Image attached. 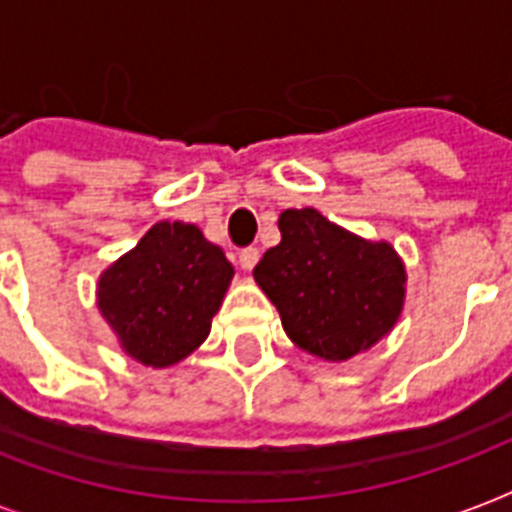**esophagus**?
<instances>
[{
    "label": "esophagus",
    "instance_id": "esophagus-1",
    "mask_svg": "<svg viewBox=\"0 0 512 512\" xmlns=\"http://www.w3.org/2000/svg\"><path fill=\"white\" fill-rule=\"evenodd\" d=\"M257 260H260V252H257L255 247H247V249H241V252H239L241 271H252V268L257 265Z\"/></svg>",
    "mask_w": 512,
    "mask_h": 512
}]
</instances>
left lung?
I'll return each mask as SVG.
<instances>
[{"instance_id": "left-lung-1", "label": "left lung", "mask_w": 512, "mask_h": 512, "mask_svg": "<svg viewBox=\"0 0 512 512\" xmlns=\"http://www.w3.org/2000/svg\"><path fill=\"white\" fill-rule=\"evenodd\" d=\"M279 231L252 276L297 348L340 364L390 335L406 300L393 244L361 239L313 207L284 209Z\"/></svg>"}]
</instances>
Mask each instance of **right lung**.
I'll use <instances>...</instances> for the list:
<instances>
[{
	"mask_svg": "<svg viewBox=\"0 0 512 512\" xmlns=\"http://www.w3.org/2000/svg\"><path fill=\"white\" fill-rule=\"evenodd\" d=\"M233 265L193 223L151 225L98 279V311L119 348L167 369L207 340L231 287Z\"/></svg>",
	"mask_w": 512,
	"mask_h": 512,
	"instance_id": "right-lung-1",
	"label": "right lung"
}]
</instances>
